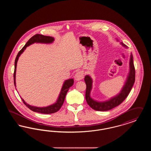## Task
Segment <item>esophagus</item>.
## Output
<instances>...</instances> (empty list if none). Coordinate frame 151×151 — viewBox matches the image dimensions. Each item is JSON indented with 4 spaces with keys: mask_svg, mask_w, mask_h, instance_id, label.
<instances>
[{
    "mask_svg": "<svg viewBox=\"0 0 151 151\" xmlns=\"http://www.w3.org/2000/svg\"><path fill=\"white\" fill-rule=\"evenodd\" d=\"M75 80L76 81H80L84 78V72L83 71H79L76 72L75 76Z\"/></svg>",
    "mask_w": 151,
    "mask_h": 151,
    "instance_id": "obj_1",
    "label": "esophagus"
}]
</instances>
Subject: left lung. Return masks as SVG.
I'll return each instance as SVG.
<instances>
[{"instance_id": "8db88e82", "label": "left lung", "mask_w": 151, "mask_h": 151, "mask_svg": "<svg viewBox=\"0 0 151 151\" xmlns=\"http://www.w3.org/2000/svg\"><path fill=\"white\" fill-rule=\"evenodd\" d=\"M116 41L119 40L116 38ZM122 46L127 49V47L122 42H120ZM135 80V70L133 62V56L131 53L129 62V72L127 76L125 83L122 87L121 91L116 96L110 98L108 100L105 101H98L92 99L91 96V92L92 89L93 80L92 78L87 75L85 76L84 80L86 84V102L91 108L97 111H108L111 110L120 105L126 99L129 93Z\"/></svg>"}]
</instances>
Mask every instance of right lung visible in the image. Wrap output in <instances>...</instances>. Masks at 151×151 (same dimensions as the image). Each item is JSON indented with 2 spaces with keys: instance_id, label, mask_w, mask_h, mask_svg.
<instances>
[{
  "instance_id": "right-lung-1",
  "label": "right lung",
  "mask_w": 151,
  "mask_h": 151,
  "mask_svg": "<svg viewBox=\"0 0 151 151\" xmlns=\"http://www.w3.org/2000/svg\"><path fill=\"white\" fill-rule=\"evenodd\" d=\"M54 38L52 37L43 36V35H39V34H37V35L33 36L31 38L29 39V41L25 45V46L22 47V50L19 52V53L17 54L16 58L15 59L14 73V84L15 87L16 86V67H17V61H18V59L20 57V56L26 49V48L33 43H41L49 44V43H52L54 42ZM73 83H74V80L73 79H69L65 80L63 84L61 91L60 92V93L59 94V96L58 97L56 102L54 104L50 105H49L47 106L37 107V106H31L28 104H27L22 98V101L24 102V104L28 108H29V109H30L31 110H32L35 112H37V113H42V114L54 113L58 111L63 105V102L65 101L66 94L67 93L68 91L69 90V88L73 86Z\"/></svg>"
}]
</instances>
